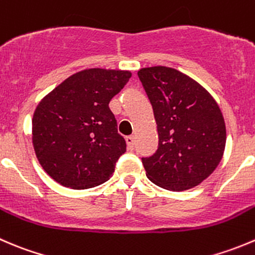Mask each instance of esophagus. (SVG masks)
Wrapping results in <instances>:
<instances>
[{
  "label": "esophagus",
  "instance_id": "obj_1",
  "mask_svg": "<svg viewBox=\"0 0 255 255\" xmlns=\"http://www.w3.org/2000/svg\"><path fill=\"white\" fill-rule=\"evenodd\" d=\"M126 140H127L128 148L132 150L133 148H134V137H133V135H128V137H126Z\"/></svg>",
  "mask_w": 255,
  "mask_h": 255
}]
</instances>
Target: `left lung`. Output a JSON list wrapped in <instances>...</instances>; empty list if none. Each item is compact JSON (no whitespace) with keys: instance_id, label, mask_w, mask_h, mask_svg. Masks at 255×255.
<instances>
[{"instance_id":"left-lung-1","label":"left lung","mask_w":255,"mask_h":255,"mask_svg":"<svg viewBox=\"0 0 255 255\" xmlns=\"http://www.w3.org/2000/svg\"><path fill=\"white\" fill-rule=\"evenodd\" d=\"M152 105L158 149L142 158L148 179L164 189H189L213 173L226 147V123L214 98L174 68L138 71Z\"/></svg>"}]
</instances>
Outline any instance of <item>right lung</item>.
Masks as SVG:
<instances>
[{
	"label": "right lung",
	"mask_w": 255,
	"mask_h": 255,
	"mask_svg": "<svg viewBox=\"0 0 255 255\" xmlns=\"http://www.w3.org/2000/svg\"><path fill=\"white\" fill-rule=\"evenodd\" d=\"M130 76L129 71H81L38 103L32 143L39 164L57 183L87 189L113 174L127 144L108 105Z\"/></svg>",
	"instance_id": "add662e5"
}]
</instances>
